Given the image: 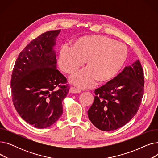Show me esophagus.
<instances>
[{
	"label": "esophagus",
	"mask_w": 158,
	"mask_h": 158,
	"mask_svg": "<svg viewBox=\"0 0 158 158\" xmlns=\"http://www.w3.org/2000/svg\"><path fill=\"white\" fill-rule=\"evenodd\" d=\"M69 92H70V93H71V94H79V93H81V90H80V89H77V88H74V87H70V90H69Z\"/></svg>",
	"instance_id": "obj_1"
}]
</instances>
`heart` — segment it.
Here are the masks:
<instances>
[{
	"label": "heart",
	"instance_id": "b5f03b06",
	"mask_svg": "<svg viewBox=\"0 0 158 158\" xmlns=\"http://www.w3.org/2000/svg\"><path fill=\"white\" fill-rule=\"evenodd\" d=\"M126 46L102 36H86L77 38L72 48L62 47L58 64L61 70L73 75L85 61L86 69L70 79V82L81 88L92 86L95 81L107 83L117 76L126 60Z\"/></svg>",
	"mask_w": 158,
	"mask_h": 158
}]
</instances>
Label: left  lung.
I'll return each mask as SVG.
<instances>
[{"mask_svg":"<svg viewBox=\"0 0 158 158\" xmlns=\"http://www.w3.org/2000/svg\"><path fill=\"white\" fill-rule=\"evenodd\" d=\"M144 76L139 60L126 66L113 80L95 90L89 120L103 131L117 129L136 114L144 92Z\"/></svg>","mask_w":158,"mask_h":158,"instance_id":"left-lung-1","label":"left lung"}]
</instances>
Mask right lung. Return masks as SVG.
I'll use <instances>...</instances> for the list:
<instances>
[{"instance_id":"obj_1","label":"right lung","mask_w":158,"mask_h":158,"mask_svg":"<svg viewBox=\"0 0 158 158\" xmlns=\"http://www.w3.org/2000/svg\"><path fill=\"white\" fill-rule=\"evenodd\" d=\"M61 30L43 33L26 47L15 62L11 80L13 102L27 123L38 129L51 126L63 113L69 92L57 69L54 47ZM60 88L57 89L56 88Z\"/></svg>"}]
</instances>
